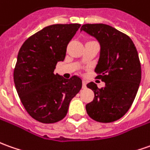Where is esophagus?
I'll use <instances>...</instances> for the list:
<instances>
[{
	"instance_id": "esophagus-1",
	"label": "esophagus",
	"mask_w": 150,
	"mask_h": 150,
	"mask_svg": "<svg viewBox=\"0 0 150 150\" xmlns=\"http://www.w3.org/2000/svg\"><path fill=\"white\" fill-rule=\"evenodd\" d=\"M83 88H86V84H87V83H86V81L85 80H83Z\"/></svg>"
}]
</instances>
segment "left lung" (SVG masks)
<instances>
[{"mask_svg":"<svg viewBox=\"0 0 150 150\" xmlns=\"http://www.w3.org/2000/svg\"><path fill=\"white\" fill-rule=\"evenodd\" d=\"M80 30L100 43L94 71L105 83L103 88H98L93 82L87 84L94 93L93 100L85 107L87 113L96 122H115L130 109L139 88L141 67L137 50L130 37L109 25L86 24Z\"/></svg>","mask_w":150,"mask_h":150,"instance_id":"1","label":"left lung"}]
</instances>
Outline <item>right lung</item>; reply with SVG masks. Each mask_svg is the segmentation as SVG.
<instances>
[{"label": "right lung", "mask_w": 150, "mask_h": 150, "mask_svg": "<svg viewBox=\"0 0 150 150\" xmlns=\"http://www.w3.org/2000/svg\"><path fill=\"white\" fill-rule=\"evenodd\" d=\"M79 27V24L50 25L29 37L19 49L14 69L15 88L25 110L38 122L50 124L62 120L81 89L79 76L64 79L54 74Z\"/></svg>", "instance_id": "add662e5"}]
</instances>
